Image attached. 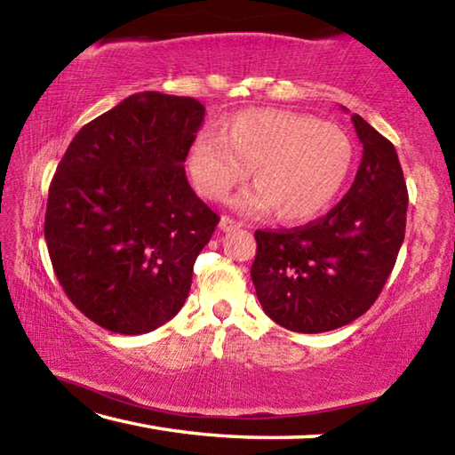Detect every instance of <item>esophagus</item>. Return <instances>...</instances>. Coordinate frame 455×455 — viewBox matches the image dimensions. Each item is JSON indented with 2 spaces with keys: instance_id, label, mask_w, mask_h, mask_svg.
<instances>
[{
  "instance_id": "esophagus-1",
  "label": "esophagus",
  "mask_w": 455,
  "mask_h": 455,
  "mask_svg": "<svg viewBox=\"0 0 455 455\" xmlns=\"http://www.w3.org/2000/svg\"><path fill=\"white\" fill-rule=\"evenodd\" d=\"M219 227H220L222 233H230V230L241 228L243 225H241V222H238V220L230 219V217H222V219H220V222H219Z\"/></svg>"
}]
</instances>
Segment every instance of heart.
Instances as JSON below:
<instances>
[{"mask_svg":"<svg viewBox=\"0 0 455 455\" xmlns=\"http://www.w3.org/2000/svg\"><path fill=\"white\" fill-rule=\"evenodd\" d=\"M353 144L343 128L287 110H246L190 146L188 171L198 192L222 200L252 171L257 188L235 198V209H275L284 222L317 217L343 188Z\"/></svg>","mask_w":455,"mask_h":455,"instance_id":"obj_1","label":"heart"}]
</instances>
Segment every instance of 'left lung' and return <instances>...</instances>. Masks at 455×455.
<instances>
[{
    "instance_id": "1",
    "label": "left lung",
    "mask_w": 455,
    "mask_h": 455,
    "mask_svg": "<svg viewBox=\"0 0 455 455\" xmlns=\"http://www.w3.org/2000/svg\"><path fill=\"white\" fill-rule=\"evenodd\" d=\"M351 120L363 156L341 203L305 227L255 233L251 279L260 307L295 333H325L361 317L405 236L407 187L395 146L359 114Z\"/></svg>"
}]
</instances>
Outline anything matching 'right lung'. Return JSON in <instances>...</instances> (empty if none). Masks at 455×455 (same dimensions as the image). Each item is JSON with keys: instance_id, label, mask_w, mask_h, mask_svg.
Wrapping results in <instances>:
<instances>
[{"instance_id": "obj_1", "label": "right lung", "mask_w": 455, "mask_h": 455, "mask_svg": "<svg viewBox=\"0 0 455 455\" xmlns=\"http://www.w3.org/2000/svg\"><path fill=\"white\" fill-rule=\"evenodd\" d=\"M203 120L195 98L140 92L84 126L56 168L44 225L53 271L112 333H148L187 301L220 220L182 166Z\"/></svg>"}]
</instances>
